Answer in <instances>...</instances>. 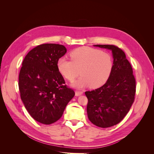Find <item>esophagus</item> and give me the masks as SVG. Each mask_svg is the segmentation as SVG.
Listing matches in <instances>:
<instances>
[{
  "label": "esophagus",
  "instance_id": "esophagus-1",
  "mask_svg": "<svg viewBox=\"0 0 154 154\" xmlns=\"http://www.w3.org/2000/svg\"><path fill=\"white\" fill-rule=\"evenodd\" d=\"M82 94H83V92H82V91H76V92H75V95H76V96H80V95H82Z\"/></svg>",
  "mask_w": 154,
  "mask_h": 154
}]
</instances>
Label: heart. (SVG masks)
<instances>
[{
  "label": "heart",
  "instance_id": "1",
  "mask_svg": "<svg viewBox=\"0 0 154 154\" xmlns=\"http://www.w3.org/2000/svg\"><path fill=\"white\" fill-rule=\"evenodd\" d=\"M71 60L60 58L57 61L60 73L69 81H72L79 74L82 76L73 83L77 88L90 85L92 88L104 85L110 75L113 60L110 54L89 47L75 49L69 54Z\"/></svg>",
  "mask_w": 154,
  "mask_h": 154
}]
</instances>
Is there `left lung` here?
<instances>
[{
    "label": "left lung",
    "mask_w": 154,
    "mask_h": 154,
    "mask_svg": "<svg viewBox=\"0 0 154 154\" xmlns=\"http://www.w3.org/2000/svg\"><path fill=\"white\" fill-rule=\"evenodd\" d=\"M112 51L113 67L108 80L97 89L86 91L88 119L96 126L108 128L127 115L136 94V80L131 65L122 49L114 45H94Z\"/></svg>",
    "instance_id": "obj_1"
}]
</instances>
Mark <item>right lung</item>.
Here are the masks:
<instances>
[{
	"mask_svg": "<svg viewBox=\"0 0 154 154\" xmlns=\"http://www.w3.org/2000/svg\"><path fill=\"white\" fill-rule=\"evenodd\" d=\"M66 52L62 45L42 44L23 60L18 77L21 100L31 117L42 124L58 121L75 94L57 68L58 60Z\"/></svg>",
	"mask_w": 154,
	"mask_h": 154,
	"instance_id": "1",
	"label": "right lung"
}]
</instances>
